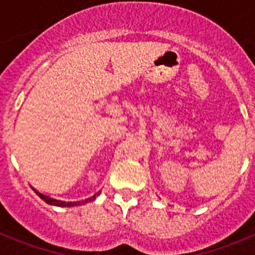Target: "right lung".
<instances>
[{
  "instance_id": "right-lung-1",
  "label": "right lung",
  "mask_w": 255,
  "mask_h": 255,
  "mask_svg": "<svg viewBox=\"0 0 255 255\" xmlns=\"http://www.w3.org/2000/svg\"><path fill=\"white\" fill-rule=\"evenodd\" d=\"M37 191V190H35ZM37 194L39 195L42 199L46 202V203L48 204H52V206H57V207H74V206H80V204H84L87 203V202H91V200H94L96 199L97 195H100V191L97 193V194H94L93 197L88 198V199L85 200H79V202H64V200H58V199H53V198L48 197V195H44L42 194V193H39V191H37Z\"/></svg>"
}]
</instances>
